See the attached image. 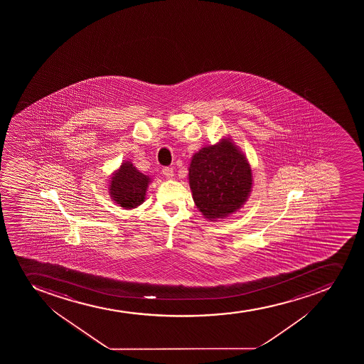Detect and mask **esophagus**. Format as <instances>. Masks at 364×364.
Wrapping results in <instances>:
<instances>
[{
    "label": "esophagus",
    "instance_id": "34e87169",
    "mask_svg": "<svg viewBox=\"0 0 364 364\" xmlns=\"http://www.w3.org/2000/svg\"><path fill=\"white\" fill-rule=\"evenodd\" d=\"M162 174H164L166 178L171 179V178L174 176V171H173L172 167H164V168H162Z\"/></svg>",
    "mask_w": 364,
    "mask_h": 364
}]
</instances>
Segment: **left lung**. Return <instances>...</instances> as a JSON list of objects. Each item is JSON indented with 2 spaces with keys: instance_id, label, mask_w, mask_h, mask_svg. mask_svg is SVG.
<instances>
[{
  "instance_id": "obj_1",
  "label": "left lung",
  "mask_w": 364,
  "mask_h": 364,
  "mask_svg": "<svg viewBox=\"0 0 364 364\" xmlns=\"http://www.w3.org/2000/svg\"><path fill=\"white\" fill-rule=\"evenodd\" d=\"M188 180L199 211L208 220H216L235 213L247 200L252 169L245 155L223 140L193 155Z\"/></svg>"
}]
</instances>
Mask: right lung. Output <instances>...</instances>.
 I'll list each match as a JSON object with an SVG mask.
<instances>
[{"instance_id":"right-lung-1","label":"right lung","mask_w":364,"mask_h":364,"mask_svg":"<svg viewBox=\"0 0 364 364\" xmlns=\"http://www.w3.org/2000/svg\"><path fill=\"white\" fill-rule=\"evenodd\" d=\"M149 178L139 172L130 162H124L112 176L110 195L122 208L132 209L144 202Z\"/></svg>"}]
</instances>
